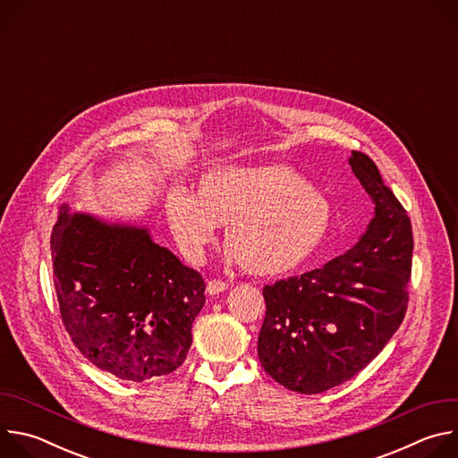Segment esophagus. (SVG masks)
<instances>
[{"instance_id":"obj_1","label":"esophagus","mask_w":458,"mask_h":458,"mask_svg":"<svg viewBox=\"0 0 458 458\" xmlns=\"http://www.w3.org/2000/svg\"><path fill=\"white\" fill-rule=\"evenodd\" d=\"M228 290V284L226 283H223V281H210L208 284H207V293L208 295H219V293H223V292H226Z\"/></svg>"}]
</instances>
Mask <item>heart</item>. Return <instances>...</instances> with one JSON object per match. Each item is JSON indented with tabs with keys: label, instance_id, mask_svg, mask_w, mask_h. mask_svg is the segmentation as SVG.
<instances>
[{
	"label": "heart",
	"instance_id": "b5f03b06",
	"mask_svg": "<svg viewBox=\"0 0 458 458\" xmlns=\"http://www.w3.org/2000/svg\"><path fill=\"white\" fill-rule=\"evenodd\" d=\"M166 221L182 257L199 265L225 226L228 259L259 277H284L324 248L334 212L322 193L284 165L223 166L190 195L168 191Z\"/></svg>",
	"mask_w": 458,
	"mask_h": 458
}]
</instances>
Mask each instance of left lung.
Returning a JSON list of instances; mask_svg holds the SVG:
<instances>
[{
    "mask_svg": "<svg viewBox=\"0 0 458 458\" xmlns=\"http://www.w3.org/2000/svg\"><path fill=\"white\" fill-rule=\"evenodd\" d=\"M375 207L359 241L322 268L265 286L257 341L265 371L292 391L322 394L364 369L394 337L408 308L411 221L375 163L348 159Z\"/></svg>",
    "mask_w": 458,
    "mask_h": 458,
    "instance_id": "left-lung-1",
    "label": "left lung"
}]
</instances>
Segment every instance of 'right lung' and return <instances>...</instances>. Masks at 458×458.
<instances>
[{"label":"right lung","mask_w":458,"mask_h":458,"mask_svg":"<svg viewBox=\"0 0 458 458\" xmlns=\"http://www.w3.org/2000/svg\"><path fill=\"white\" fill-rule=\"evenodd\" d=\"M50 246L63 324L94 366L141 382L184 362L205 283L154 242L145 225L106 221L63 203Z\"/></svg>","instance_id":"right-lung-1"}]
</instances>
